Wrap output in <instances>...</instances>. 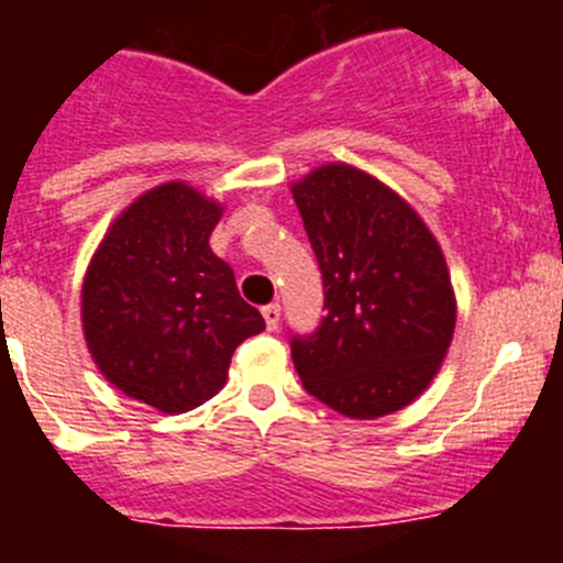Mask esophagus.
<instances>
[{"label":"esophagus","instance_id":"obj_1","mask_svg":"<svg viewBox=\"0 0 563 563\" xmlns=\"http://www.w3.org/2000/svg\"><path fill=\"white\" fill-rule=\"evenodd\" d=\"M262 316H265L267 330H278V324H282V307L278 305L262 307Z\"/></svg>","mask_w":563,"mask_h":563}]
</instances>
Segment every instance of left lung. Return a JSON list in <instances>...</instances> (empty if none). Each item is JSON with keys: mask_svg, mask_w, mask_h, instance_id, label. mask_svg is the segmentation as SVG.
<instances>
[{"mask_svg": "<svg viewBox=\"0 0 563 563\" xmlns=\"http://www.w3.org/2000/svg\"><path fill=\"white\" fill-rule=\"evenodd\" d=\"M324 276L312 335L292 363L312 397L350 420L415 402L454 341L456 296L429 225L395 188L350 163H324L290 186Z\"/></svg>", "mask_w": 563, "mask_h": 563, "instance_id": "8db88e82", "label": "left lung"}]
</instances>
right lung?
I'll return each instance as SVG.
<instances>
[{"label": "right lung", "mask_w": 563, "mask_h": 563, "mask_svg": "<svg viewBox=\"0 0 563 563\" xmlns=\"http://www.w3.org/2000/svg\"><path fill=\"white\" fill-rule=\"evenodd\" d=\"M222 211L186 180L148 188L114 217L84 273L89 355L114 389L163 415L211 400L233 350L265 330L208 245Z\"/></svg>", "instance_id": "obj_1"}]
</instances>
